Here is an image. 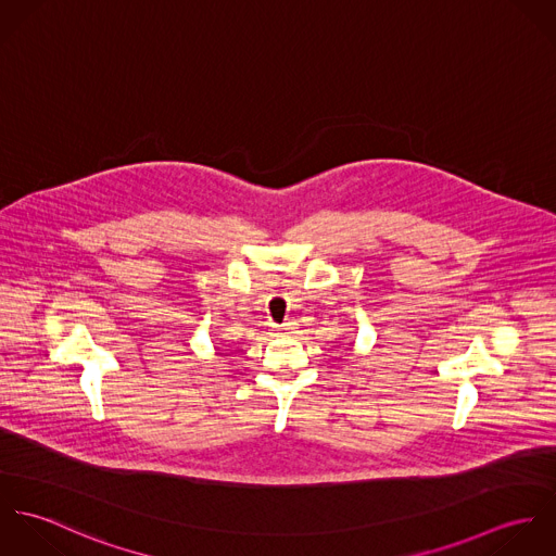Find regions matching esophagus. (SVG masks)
<instances>
[{
  "mask_svg": "<svg viewBox=\"0 0 556 556\" xmlns=\"http://www.w3.org/2000/svg\"><path fill=\"white\" fill-rule=\"evenodd\" d=\"M276 329H278L280 333H293V329H295V323H293V320H287V323L278 325Z\"/></svg>",
  "mask_w": 556,
  "mask_h": 556,
  "instance_id": "34e87169",
  "label": "esophagus"
}]
</instances>
